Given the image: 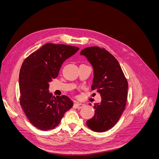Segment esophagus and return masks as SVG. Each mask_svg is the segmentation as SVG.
Listing matches in <instances>:
<instances>
[{
  "label": "esophagus",
  "mask_w": 159,
  "mask_h": 159,
  "mask_svg": "<svg viewBox=\"0 0 159 159\" xmlns=\"http://www.w3.org/2000/svg\"><path fill=\"white\" fill-rule=\"evenodd\" d=\"M84 105H85V103L78 102H75V103H74V106L76 107L77 108H78V109H80V108H81L82 107H84Z\"/></svg>",
  "instance_id": "1"
}]
</instances>
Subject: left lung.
I'll return each instance as SVG.
<instances>
[{
  "instance_id": "left-lung-1",
  "label": "left lung",
  "mask_w": 159,
  "mask_h": 159,
  "mask_svg": "<svg viewBox=\"0 0 159 159\" xmlns=\"http://www.w3.org/2000/svg\"><path fill=\"white\" fill-rule=\"evenodd\" d=\"M93 68L91 89L102 96V102L95 103L94 116L86 122L95 132H104L117 123L125 108L128 82L115 57L98 46L85 48L80 52Z\"/></svg>"
}]
</instances>
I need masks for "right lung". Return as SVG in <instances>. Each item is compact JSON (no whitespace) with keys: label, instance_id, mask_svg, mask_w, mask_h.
I'll return each mask as SVG.
<instances>
[{"label":"right lung","instance_id":"right-lung-1","mask_svg":"<svg viewBox=\"0 0 159 159\" xmlns=\"http://www.w3.org/2000/svg\"><path fill=\"white\" fill-rule=\"evenodd\" d=\"M78 47L52 43L42 46L23 61L19 74L20 103L29 121L42 131L54 129L73 106L66 95L53 96L49 83L57 78L63 62Z\"/></svg>","mask_w":159,"mask_h":159}]
</instances>
